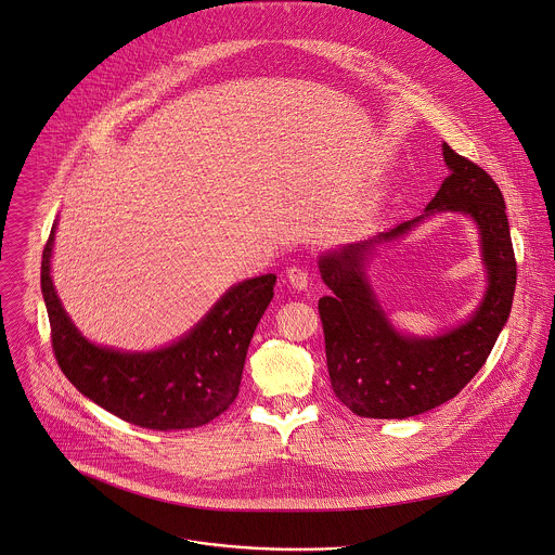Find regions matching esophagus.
Masks as SVG:
<instances>
[{
  "mask_svg": "<svg viewBox=\"0 0 555 555\" xmlns=\"http://www.w3.org/2000/svg\"><path fill=\"white\" fill-rule=\"evenodd\" d=\"M285 276H287V283H289L294 289H298V292L307 289V285H309V276H307V272H305L302 268H298V266L287 268Z\"/></svg>",
  "mask_w": 555,
  "mask_h": 555,
  "instance_id": "1",
  "label": "esophagus"
}]
</instances>
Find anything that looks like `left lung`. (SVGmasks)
<instances>
[{
	"instance_id": "1",
	"label": "left lung",
	"mask_w": 555,
	"mask_h": 555,
	"mask_svg": "<svg viewBox=\"0 0 555 555\" xmlns=\"http://www.w3.org/2000/svg\"><path fill=\"white\" fill-rule=\"evenodd\" d=\"M442 156L449 176L423 216L318 259L331 289L318 300L331 386L363 418H410L457 397L486 363L509 318L516 259L501 190L451 145L442 143ZM434 212H462L474 220L489 287L468 321L434 338H416L393 328L364 266L377 245L404 236Z\"/></svg>"
}]
</instances>
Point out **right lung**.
<instances>
[{
    "label": "right lung",
    "mask_w": 555,
    "mask_h": 555,
    "mask_svg": "<svg viewBox=\"0 0 555 555\" xmlns=\"http://www.w3.org/2000/svg\"><path fill=\"white\" fill-rule=\"evenodd\" d=\"M56 222L43 250L41 292L65 377L117 418L156 431L203 427L240 395L253 333L274 296V274L235 283L209 313L169 346L130 352L98 346L67 315L52 283Z\"/></svg>",
    "instance_id": "add662e5"
}]
</instances>
